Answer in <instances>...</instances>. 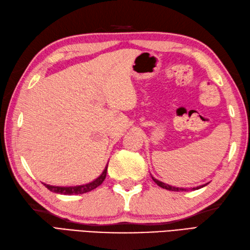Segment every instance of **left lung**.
<instances>
[{
    "label": "left lung",
    "mask_w": 250,
    "mask_h": 250,
    "mask_svg": "<svg viewBox=\"0 0 250 250\" xmlns=\"http://www.w3.org/2000/svg\"><path fill=\"white\" fill-rule=\"evenodd\" d=\"M152 180L153 181L159 185V187H161L162 188H165V189H168V190H173V191H182V190H188V188H175V187H170V185H168V184H166V183H163V182H161V181H159V180H156L155 178H153L152 177ZM208 184V183H207ZM207 184H204V185H201V187H197V188H193L191 189H199V188H204V187H206Z\"/></svg>",
    "instance_id": "obj_1"
}]
</instances>
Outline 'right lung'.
I'll use <instances>...</instances> for the list:
<instances>
[{
  "label": "right lung",
  "instance_id": "add662e5",
  "mask_svg": "<svg viewBox=\"0 0 250 250\" xmlns=\"http://www.w3.org/2000/svg\"><path fill=\"white\" fill-rule=\"evenodd\" d=\"M106 171H107V165L105 166V168H104V170L101 175L99 176L96 180H94V181L84 185H79V187H54V185H50L45 183H43V185L49 190L53 191V193H56V194H62V195L84 194V193H87V191L95 189L96 188L99 187V185H101L102 182L104 181V179L106 177Z\"/></svg>",
  "mask_w": 250,
  "mask_h": 250
}]
</instances>
